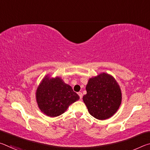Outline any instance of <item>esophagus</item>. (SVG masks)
Listing matches in <instances>:
<instances>
[{
    "label": "esophagus",
    "instance_id": "obj_1",
    "mask_svg": "<svg viewBox=\"0 0 150 150\" xmlns=\"http://www.w3.org/2000/svg\"><path fill=\"white\" fill-rule=\"evenodd\" d=\"M78 95H79V96L80 99H82V98H83V94H82V93H81V92H79V93H78Z\"/></svg>",
    "mask_w": 150,
    "mask_h": 150
}]
</instances>
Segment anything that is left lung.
<instances>
[{"label": "left lung", "mask_w": 150, "mask_h": 150, "mask_svg": "<svg viewBox=\"0 0 150 150\" xmlns=\"http://www.w3.org/2000/svg\"><path fill=\"white\" fill-rule=\"evenodd\" d=\"M83 100L91 116L98 120L111 117L120 106L122 94L117 82L111 75L101 73L91 78Z\"/></svg>", "instance_id": "left-lung-1"}]
</instances>
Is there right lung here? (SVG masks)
<instances>
[{"mask_svg": "<svg viewBox=\"0 0 150 150\" xmlns=\"http://www.w3.org/2000/svg\"><path fill=\"white\" fill-rule=\"evenodd\" d=\"M79 99V96L59 77L50 79L46 76L36 91L40 109L51 117L62 115L72 103Z\"/></svg>", "mask_w": 150, "mask_h": 150, "instance_id": "1", "label": "right lung"}]
</instances>
